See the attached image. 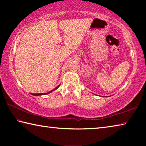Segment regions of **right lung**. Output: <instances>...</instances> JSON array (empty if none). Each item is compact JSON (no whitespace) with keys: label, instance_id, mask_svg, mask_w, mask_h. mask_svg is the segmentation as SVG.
<instances>
[{"label":"right lung","instance_id":"add662e5","mask_svg":"<svg viewBox=\"0 0 146 146\" xmlns=\"http://www.w3.org/2000/svg\"><path fill=\"white\" fill-rule=\"evenodd\" d=\"M59 86H60V85H59L58 86H57V87H56V88H55V89H53V90H51V91H49L48 93H36V94H35V93H33L32 94V95H36V96H38V95H46V94H48V93H51V91H54V90H56V89H57Z\"/></svg>","mask_w":146,"mask_h":146}]
</instances>
